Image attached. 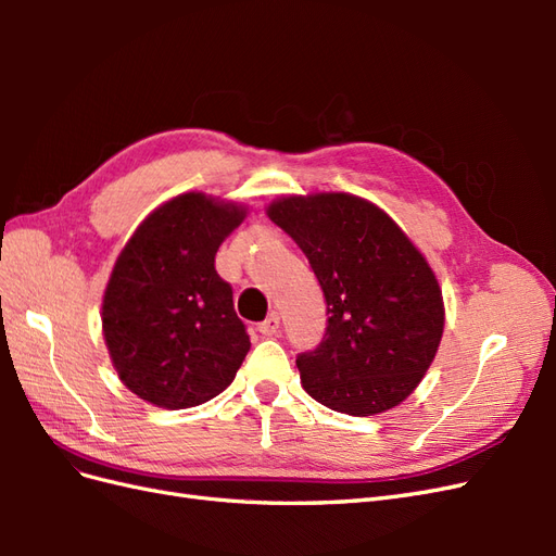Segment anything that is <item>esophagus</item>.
Instances as JSON below:
<instances>
[{
  "mask_svg": "<svg viewBox=\"0 0 556 556\" xmlns=\"http://www.w3.org/2000/svg\"><path fill=\"white\" fill-rule=\"evenodd\" d=\"M278 327H280V317H278V313H271L268 315L264 323L257 327V331L262 333V336H274L276 331H278Z\"/></svg>",
  "mask_w": 556,
  "mask_h": 556,
  "instance_id": "obj_1",
  "label": "esophagus"
}]
</instances>
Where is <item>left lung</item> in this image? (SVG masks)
Returning a JSON list of instances; mask_svg holds the SVG:
<instances>
[{
  "instance_id": "left-lung-1",
  "label": "left lung",
  "mask_w": 556,
  "mask_h": 556,
  "mask_svg": "<svg viewBox=\"0 0 556 556\" xmlns=\"http://www.w3.org/2000/svg\"><path fill=\"white\" fill-rule=\"evenodd\" d=\"M308 257L327 299V331L296 357L323 406L366 417L406 401L439 352V278L390 215L357 194H285L266 206Z\"/></svg>"
}]
</instances>
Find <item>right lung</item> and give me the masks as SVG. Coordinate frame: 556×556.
I'll use <instances>...</instances> for the list:
<instances>
[{
    "instance_id": "obj_1",
    "label": "right lung",
    "mask_w": 556,
    "mask_h": 556,
    "mask_svg": "<svg viewBox=\"0 0 556 556\" xmlns=\"http://www.w3.org/2000/svg\"><path fill=\"white\" fill-rule=\"evenodd\" d=\"M248 215L237 201L182 192L164 201L117 255L102 331L117 378L157 408L180 410L225 392L250 339L215 252Z\"/></svg>"
}]
</instances>
